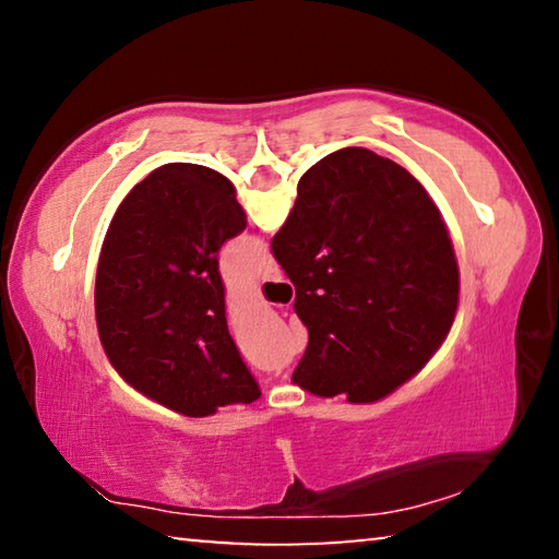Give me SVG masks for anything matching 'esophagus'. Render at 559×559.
<instances>
[{"instance_id":"1","label":"esophagus","mask_w":559,"mask_h":559,"mask_svg":"<svg viewBox=\"0 0 559 559\" xmlns=\"http://www.w3.org/2000/svg\"><path fill=\"white\" fill-rule=\"evenodd\" d=\"M261 281H281V269L273 263L271 259L263 263V273H261Z\"/></svg>"}]
</instances>
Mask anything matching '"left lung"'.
I'll return each mask as SVG.
<instances>
[{"mask_svg":"<svg viewBox=\"0 0 559 559\" xmlns=\"http://www.w3.org/2000/svg\"><path fill=\"white\" fill-rule=\"evenodd\" d=\"M243 229L229 179L173 163L130 189L103 241L96 273L103 349L122 380L185 416L261 396L226 328L216 259Z\"/></svg>","mask_w":559,"mask_h":559,"instance_id":"left-lung-1","label":"left lung"}]
</instances>
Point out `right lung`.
Returning a JSON list of instances; mask_svg holds the SVG:
<instances>
[{"instance_id":"1","label":"right lung","mask_w":559,"mask_h":559,"mask_svg":"<svg viewBox=\"0 0 559 559\" xmlns=\"http://www.w3.org/2000/svg\"><path fill=\"white\" fill-rule=\"evenodd\" d=\"M271 253L308 328L293 382L365 404L429 362L459 306V266L437 204L392 159L345 147L308 169Z\"/></svg>"}]
</instances>
